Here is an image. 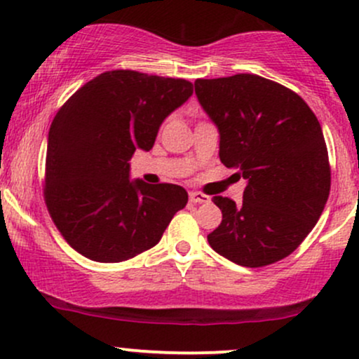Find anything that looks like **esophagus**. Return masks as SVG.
<instances>
[{
    "label": "esophagus",
    "instance_id": "obj_1",
    "mask_svg": "<svg viewBox=\"0 0 359 359\" xmlns=\"http://www.w3.org/2000/svg\"><path fill=\"white\" fill-rule=\"evenodd\" d=\"M189 199H191V203L194 204H203V203H209V196H205L203 192H189Z\"/></svg>",
    "mask_w": 359,
    "mask_h": 359
}]
</instances>
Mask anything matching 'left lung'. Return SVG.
Returning <instances> with one entry per match:
<instances>
[{"instance_id": "left-lung-1", "label": "left lung", "mask_w": 359, "mask_h": 359, "mask_svg": "<svg viewBox=\"0 0 359 359\" xmlns=\"http://www.w3.org/2000/svg\"><path fill=\"white\" fill-rule=\"evenodd\" d=\"M197 100L219 131V158L246 179L243 203L216 196L222 221L208 241L258 269L288 257L319 221L331 189L327 148L306 101L265 77L197 79Z\"/></svg>"}]
</instances>
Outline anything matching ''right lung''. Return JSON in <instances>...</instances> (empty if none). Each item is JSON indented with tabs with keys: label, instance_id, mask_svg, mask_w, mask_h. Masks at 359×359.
Instances as JSON below:
<instances>
[{
	"label": "right lung",
	"instance_id": "add662e5",
	"mask_svg": "<svg viewBox=\"0 0 359 359\" xmlns=\"http://www.w3.org/2000/svg\"><path fill=\"white\" fill-rule=\"evenodd\" d=\"M192 96L185 79L109 71L86 82L48 131L45 204L74 250L118 263L154 248L187 204L175 184L130 180V158L151 150L158 128Z\"/></svg>",
	"mask_w": 359,
	"mask_h": 359
}]
</instances>
